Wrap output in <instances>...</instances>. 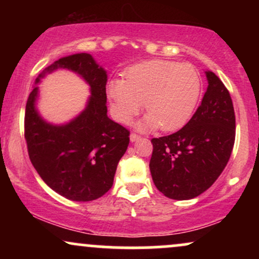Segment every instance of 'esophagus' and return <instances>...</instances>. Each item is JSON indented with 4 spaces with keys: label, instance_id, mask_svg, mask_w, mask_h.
<instances>
[{
    "label": "esophagus",
    "instance_id": "obj_1",
    "mask_svg": "<svg viewBox=\"0 0 259 259\" xmlns=\"http://www.w3.org/2000/svg\"><path fill=\"white\" fill-rule=\"evenodd\" d=\"M140 139V135H138V134H130V141L132 142H135L138 141V140Z\"/></svg>",
    "mask_w": 259,
    "mask_h": 259
}]
</instances>
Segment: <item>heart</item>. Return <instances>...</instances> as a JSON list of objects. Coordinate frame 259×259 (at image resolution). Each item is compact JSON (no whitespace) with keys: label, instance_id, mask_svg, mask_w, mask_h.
<instances>
[{"label":"heart","instance_id":"b5f03b06","mask_svg":"<svg viewBox=\"0 0 259 259\" xmlns=\"http://www.w3.org/2000/svg\"><path fill=\"white\" fill-rule=\"evenodd\" d=\"M202 91V79L191 64L153 59L129 68L124 78L107 82L113 117L127 123L142 107L148 113L138 124L139 129L164 132L180 129L194 114Z\"/></svg>","mask_w":259,"mask_h":259}]
</instances>
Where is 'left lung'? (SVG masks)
I'll return each mask as SVG.
<instances>
[{
    "instance_id": "8db88e82",
    "label": "left lung",
    "mask_w": 259,
    "mask_h": 259,
    "mask_svg": "<svg viewBox=\"0 0 259 259\" xmlns=\"http://www.w3.org/2000/svg\"><path fill=\"white\" fill-rule=\"evenodd\" d=\"M201 106L179 132L152 139L150 170L157 189L173 200H190L218 179L235 142V112L222 80L207 70Z\"/></svg>"
}]
</instances>
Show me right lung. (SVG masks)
Returning <instances> with one entry per match:
<instances>
[{
  "mask_svg": "<svg viewBox=\"0 0 259 259\" xmlns=\"http://www.w3.org/2000/svg\"><path fill=\"white\" fill-rule=\"evenodd\" d=\"M57 69L76 73L90 86L85 109L69 123L55 125L38 114V88L29 95L24 135L30 160L53 191L72 201L100 198L113 185L117 165L129 145V130L107 115V72L89 53L53 62L35 80Z\"/></svg>",
  "mask_w": 259,
  "mask_h": 259,
  "instance_id": "obj_1",
  "label": "right lung"
}]
</instances>
